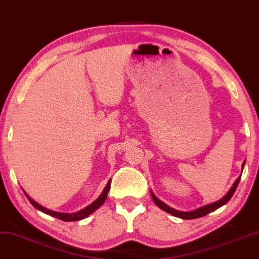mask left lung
I'll return each mask as SVG.
<instances>
[{"mask_svg":"<svg viewBox=\"0 0 259 259\" xmlns=\"http://www.w3.org/2000/svg\"><path fill=\"white\" fill-rule=\"evenodd\" d=\"M244 165H245V161L243 162V166H241V167H243V168H244ZM241 172H243V171H241ZM240 177H241V175H240ZM240 177H239L237 181L234 182V184H233V186H232V188L230 189V191H228L227 194H226L221 199H219L218 202L210 203V204H207V205H204V207H201V208L196 209V210H192V211H179V210H176V209L168 207L167 204H165V203L160 201V199H159L158 197H156V196L154 195L152 191H150V195H152L154 203H155V204L158 205V207H159L160 209H162V210H165L166 212H168V214L173 215V217L184 219V220H191V219H197V218L205 217V215L209 214V212L217 210L218 208L222 207V205L226 204V203L230 201V199L232 198V196L234 195L235 189H237L239 182H240Z\"/></svg>","mask_w":259,"mask_h":259,"instance_id":"1","label":"left lung"}]
</instances>
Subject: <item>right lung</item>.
<instances>
[{"instance_id":"1","label":"right lung","mask_w":259,"mask_h":259,"mask_svg":"<svg viewBox=\"0 0 259 259\" xmlns=\"http://www.w3.org/2000/svg\"><path fill=\"white\" fill-rule=\"evenodd\" d=\"M110 185H111V181L107 182V184L105 186V189H104V191L101 192V195L96 199V201L92 203V204L88 205V207L82 209V210L73 212V214H65V212H57V211L50 210V209L41 207L40 204H38L37 202H34L33 199L29 197L27 194H26V196H27L28 201L32 203V205H33L35 209H38V210L45 212V214L51 215V217L57 218V219H60V220H63V221H78V220H82V219H86L88 215H91L92 212L96 211L97 209L99 208L104 202H105V199L107 197V192H109V190H110Z\"/></svg>"}]
</instances>
